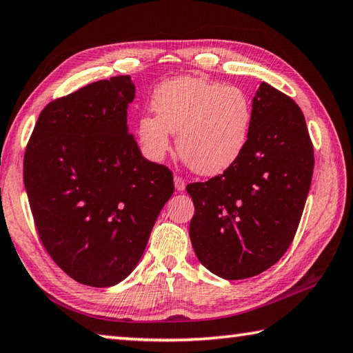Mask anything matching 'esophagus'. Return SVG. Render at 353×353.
I'll use <instances>...</instances> for the list:
<instances>
[{
	"instance_id": "34e87169",
	"label": "esophagus",
	"mask_w": 353,
	"mask_h": 353,
	"mask_svg": "<svg viewBox=\"0 0 353 353\" xmlns=\"http://www.w3.org/2000/svg\"><path fill=\"white\" fill-rule=\"evenodd\" d=\"M174 181H175V189H176L178 192H181V190H184V189H185V181H184V178H183V176L175 175Z\"/></svg>"
}]
</instances>
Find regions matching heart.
I'll list each match as a JSON object with an SVG mask.
<instances>
[{
  "label": "heart",
  "mask_w": 353,
  "mask_h": 353,
  "mask_svg": "<svg viewBox=\"0 0 353 353\" xmlns=\"http://www.w3.org/2000/svg\"><path fill=\"white\" fill-rule=\"evenodd\" d=\"M152 108L157 115L139 118L138 135L154 158H161L170 149V134H178L183 161L212 176L234 165L248 145L254 109L249 95L235 85L174 78L155 90Z\"/></svg>",
  "instance_id": "b5f03b06"
}]
</instances>
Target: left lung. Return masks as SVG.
I'll use <instances>...</instances> for the list:
<instances>
[{"label":"left lung","mask_w":353,"mask_h":353,"mask_svg":"<svg viewBox=\"0 0 353 353\" xmlns=\"http://www.w3.org/2000/svg\"><path fill=\"white\" fill-rule=\"evenodd\" d=\"M238 161L188 184L195 215L190 241L205 269L244 280L272 268L294 241L314 174V144L298 104L261 83Z\"/></svg>","instance_id":"obj_1"}]
</instances>
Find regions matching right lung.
<instances>
[{
	"label": "right lung",
	"mask_w": 353,
	"mask_h": 353,
	"mask_svg": "<svg viewBox=\"0 0 353 353\" xmlns=\"http://www.w3.org/2000/svg\"><path fill=\"white\" fill-rule=\"evenodd\" d=\"M129 75L99 79L43 109L24 152L37 234L73 280L109 288L141 258L174 175L128 132Z\"/></svg>",
	"instance_id": "1"
}]
</instances>
